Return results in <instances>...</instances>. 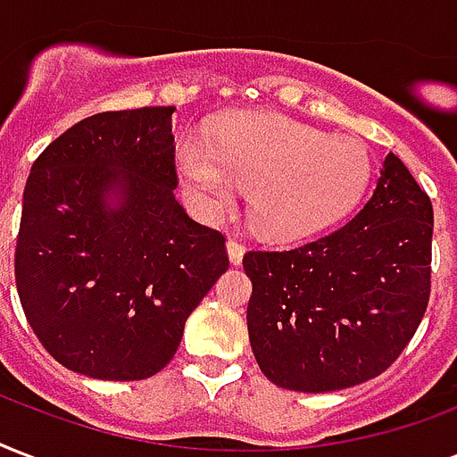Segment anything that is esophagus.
I'll list each match as a JSON object with an SVG mask.
<instances>
[{
  "label": "esophagus",
  "mask_w": 457,
  "mask_h": 457,
  "mask_svg": "<svg viewBox=\"0 0 457 457\" xmlns=\"http://www.w3.org/2000/svg\"><path fill=\"white\" fill-rule=\"evenodd\" d=\"M244 244L237 242V239H228V256H229V263H235V266H239L244 259Z\"/></svg>",
  "instance_id": "1"
}]
</instances>
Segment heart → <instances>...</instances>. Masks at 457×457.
I'll return each instance as SVG.
<instances>
[{"instance_id":"heart-1","label":"heart","mask_w":457,"mask_h":457,"mask_svg":"<svg viewBox=\"0 0 457 457\" xmlns=\"http://www.w3.org/2000/svg\"><path fill=\"white\" fill-rule=\"evenodd\" d=\"M177 167L191 204L204 218L235 208L249 189V218L268 239L295 242L353 211L371 182V158L361 141L323 136L275 114L225 121L213 141L187 136Z\"/></svg>"}]
</instances>
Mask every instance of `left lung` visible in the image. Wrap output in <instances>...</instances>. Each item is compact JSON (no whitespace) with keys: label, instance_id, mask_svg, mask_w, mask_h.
Masks as SVG:
<instances>
[{"label":"left lung","instance_id":"1","mask_svg":"<svg viewBox=\"0 0 457 457\" xmlns=\"http://www.w3.org/2000/svg\"><path fill=\"white\" fill-rule=\"evenodd\" d=\"M434 208L388 153L376 189L343 228L290 252H246V326L266 378L328 393L376 378L398 360L431 292Z\"/></svg>","mask_w":457,"mask_h":457}]
</instances>
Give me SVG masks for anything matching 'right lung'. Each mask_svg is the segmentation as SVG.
Instances as JSON below:
<instances>
[{
    "mask_svg": "<svg viewBox=\"0 0 457 457\" xmlns=\"http://www.w3.org/2000/svg\"><path fill=\"white\" fill-rule=\"evenodd\" d=\"M174 107L86 117L30 167L16 287L30 328L76 374L141 381L228 270L225 237L174 198Z\"/></svg>",
    "mask_w": 457,
    "mask_h": 457,
    "instance_id": "right-lung-1",
    "label": "right lung"
}]
</instances>
